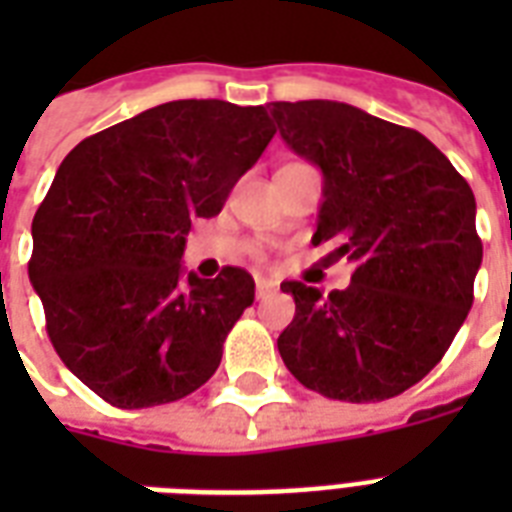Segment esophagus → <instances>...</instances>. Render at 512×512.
<instances>
[{
    "label": "esophagus",
    "mask_w": 512,
    "mask_h": 512,
    "mask_svg": "<svg viewBox=\"0 0 512 512\" xmlns=\"http://www.w3.org/2000/svg\"><path fill=\"white\" fill-rule=\"evenodd\" d=\"M276 289H279V284H276V281H271V279H257L255 281V297H257V300H265V297L273 295Z\"/></svg>",
    "instance_id": "obj_1"
}]
</instances>
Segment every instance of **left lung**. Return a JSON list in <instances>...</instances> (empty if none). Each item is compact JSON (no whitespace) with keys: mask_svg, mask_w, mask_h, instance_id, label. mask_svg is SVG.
Masks as SVG:
<instances>
[{"mask_svg":"<svg viewBox=\"0 0 512 512\" xmlns=\"http://www.w3.org/2000/svg\"><path fill=\"white\" fill-rule=\"evenodd\" d=\"M281 138L324 172L313 244L353 263L321 295L284 281L295 319L284 364L308 390L364 404L412 388L444 358L473 305L484 257L476 196L417 130L335 100L268 103Z\"/></svg>","mask_w":512,"mask_h":512,"instance_id":"8db88e82","label":"left lung"}]
</instances>
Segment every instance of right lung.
<instances>
[{"instance_id": "right-lung-1", "label": "right lung", "mask_w": 512, "mask_h": 512, "mask_svg": "<svg viewBox=\"0 0 512 512\" xmlns=\"http://www.w3.org/2000/svg\"><path fill=\"white\" fill-rule=\"evenodd\" d=\"M273 135L263 106L172 100L84 138L55 172L28 279L60 361L111 406L170 404L220 366L255 281L233 265L185 281L180 257Z\"/></svg>"}]
</instances>
